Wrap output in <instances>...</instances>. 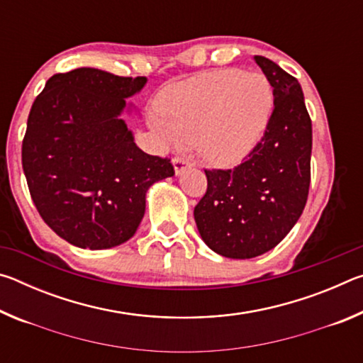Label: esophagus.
I'll return each instance as SVG.
<instances>
[{
    "label": "esophagus",
    "instance_id": "esophagus-1",
    "mask_svg": "<svg viewBox=\"0 0 363 363\" xmlns=\"http://www.w3.org/2000/svg\"><path fill=\"white\" fill-rule=\"evenodd\" d=\"M173 167L176 174H181L182 171H186L190 167V162L187 158H182V157H174L173 158Z\"/></svg>",
    "mask_w": 363,
    "mask_h": 363
}]
</instances>
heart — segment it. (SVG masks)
Listing matches in <instances>:
<instances>
[{"label": "heart", "mask_w": 363, "mask_h": 363, "mask_svg": "<svg viewBox=\"0 0 363 363\" xmlns=\"http://www.w3.org/2000/svg\"><path fill=\"white\" fill-rule=\"evenodd\" d=\"M272 110V88L261 73L218 70L168 86L152 126L171 144L196 145L216 167H232L253 150Z\"/></svg>", "instance_id": "heart-1"}]
</instances>
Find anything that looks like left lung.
Instances as JSON below:
<instances>
[{
    "label": "left lung",
    "instance_id": "8db88e82",
    "mask_svg": "<svg viewBox=\"0 0 363 363\" xmlns=\"http://www.w3.org/2000/svg\"><path fill=\"white\" fill-rule=\"evenodd\" d=\"M272 86L266 131L240 164L205 169L194 218L203 242L232 259L256 257L284 240L303 213L311 184L312 123L298 79L256 56Z\"/></svg>",
    "mask_w": 363,
    "mask_h": 363
}]
</instances>
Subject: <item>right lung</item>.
<instances>
[{
	"label": "right lung",
	"mask_w": 363,
	"mask_h": 363,
	"mask_svg": "<svg viewBox=\"0 0 363 363\" xmlns=\"http://www.w3.org/2000/svg\"><path fill=\"white\" fill-rule=\"evenodd\" d=\"M145 77L97 69L56 73L36 97L22 140V167L43 220L79 248L130 240L153 182L174 176L169 158L139 149L120 118Z\"/></svg>",
	"instance_id": "obj_1"
}]
</instances>
